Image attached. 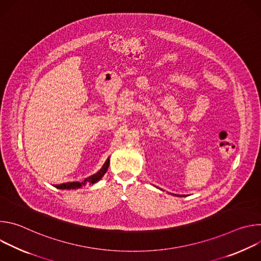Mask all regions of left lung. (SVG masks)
<instances>
[{"instance_id":"obj_1","label":"left lung","mask_w":261,"mask_h":261,"mask_svg":"<svg viewBox=\"0 0 261 261\" xmlns=\"http://www.w3.org/2000/svg\"><path fill=\"white\" fill-rule=\"evenodd\" d=\"M172 195H174V194H172ZM175 196H181V195H175Z\"/></svg>"}]
</instances>
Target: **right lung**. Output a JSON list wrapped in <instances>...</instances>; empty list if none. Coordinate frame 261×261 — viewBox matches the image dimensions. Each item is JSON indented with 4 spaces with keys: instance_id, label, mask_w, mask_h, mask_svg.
Instances as JSON below:
<instances>
[{
    "instance_id": "add662e5",
    "label": "right lung",
    "mask_w": 261,
    "mask_h": 261,
    "mask_svg": "<svg viewBox=\"0 0 261 261\" xmlns=\"http://www.w3.org/2000/svg\"><path fill=\"white\" fill-rule=\"evenodd\" d=\"M109 157L107 158V160L105 161V163L103 164V166L101 167V169L99 171H97L95 174L89 176L88 178H86L83 181H69V182H64L61 185H56L55 187L58 189H62V190H71V189H79L84 187L87 184H95L98 180H100L102 178V176L106 173L108 166H109Z\"/></svg>"
}]
</instances>
